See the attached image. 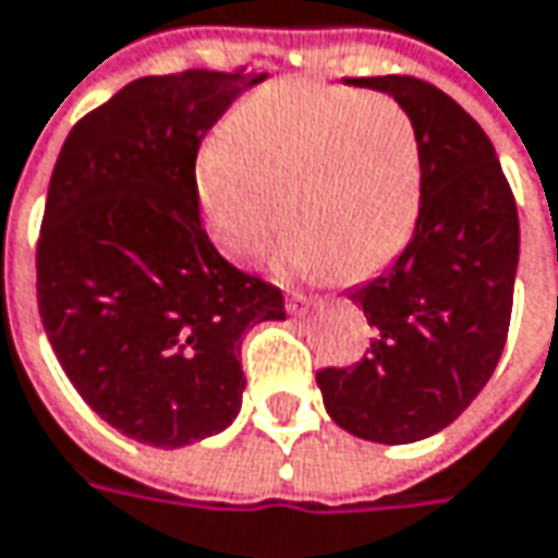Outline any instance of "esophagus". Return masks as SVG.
<instances>
[{"label": "esophagus", "instance_id": "34e87169", "mask_svg": "<svg viewBox=\"0 0 558 558\" xmlns=\"http://www.w3.org/2000/svg\"><path fill=\"white\" fill-rule=\"evenodd\" d=\"M289 313H294V316H304V313H311V298H307V294H298V291H291Z\"/></svg>", "mask_w": 558, "mask_h": 558}]
</instances>
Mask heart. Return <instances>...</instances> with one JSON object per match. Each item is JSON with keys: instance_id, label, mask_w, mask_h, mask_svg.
Segmentation results:
<instances>
[{"instance_id": "obj_1", "label": "heart", "mask_w": 558, "mask_h": 558, "mask_svg": "<svg viewBox=\"0 0 558 558\" xmlns=\"http://www.w3.org/2000/svg\"><path fill=\"white\" fill-rule=\"evenodd\" d=\"M207 235L235 264L264 257L294 276L363 279L410 239L422 158L391 96L326 83H276L239 101L195 167Z\"/></svg>"}]
</instances>
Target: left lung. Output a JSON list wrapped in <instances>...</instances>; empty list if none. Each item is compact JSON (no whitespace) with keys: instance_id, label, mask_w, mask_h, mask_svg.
<instances>
[{"instance_id":"1","label":"left lung","mask_w":558,"mask_h":558,"mask_svg":"<svg viewBox=\"0 0 558 558\" xmlns=\"http://www.w3.org/2000/svg\"><path fill=\"white\" fill-rule=\"evenodd\" d=\"M410 114L422 158L413 239L351 289L375 329L366 356L319 369L329 416L356 438L413 444L447 428L504 354L519 267V210L482 126L416 76H356Z\"/></svg>"}]
</instances>
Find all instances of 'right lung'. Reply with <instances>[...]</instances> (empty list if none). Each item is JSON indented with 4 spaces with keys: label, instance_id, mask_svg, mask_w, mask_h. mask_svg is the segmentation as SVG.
<instances>
[{
    "label": "right lung",
    "instance_id": "right-lung-1",
    "mask_svg": "<svg viewBox=\"0 0 558 558\" xmlns=\"http://www.w3.org/2000/svg\"><path fill=\"white\" fill-rule=\"evenodd\" d=\"M267 74L142 76L89 111L54 161L36 301L80 397L120 435L185 447L242 410V335L286 319L282 291L210 245L195 158Z\"/></svg>",
    "mask_w": 558,
    "mask_h": 558
}]
</instances>
